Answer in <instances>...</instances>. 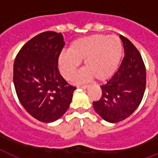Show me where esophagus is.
Listing matches in <instances>:
<instances>
[{
    "instance_id": "obj_1",
    "label": "esophagus",
    "mask_w": 158,
    "mask_h": 158,
    "mask_svg": "<svg viewBox=\"0 0 158 158\" xmlns=\"http://www.w3.org/2000/svg\"><path fill=\"white\" fill-rule=\"evenodd\" d=\"M78 88H81V89H87L88 88V85L85 84V85H79V86H77Z\"/></svg>"
}]
</instances>
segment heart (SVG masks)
<instances>
[{"label": "heart", "instance_id": "1", "mask_svg": "<svg viewBox=\"0 0 158 158\" xmlns=\"http://www.w3.org/2000/svg\"><path fill=\"white\" fill-rule=\"evenodd\" d=\"M122 53V43L118 36L94 34L73 41L67 53L60 55L57 64L62 76L71 80L78 71L79 62L84 61L86 69L75 81H85L93 77L104 81L117 69Z\"/></svg>", "mask_w": 158, "mask_h": 158}]
</instances>
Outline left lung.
Segmentation results:
<instances>
[{"mask_svg": "<svg viewBox=\"0 0 158 158\" xmlns=\"http://www.w3.org/2000/svg\"><path fill=\"white\" fill-rule=\"evenodd\" d=\"M120 38L125 56L111 79L100 86L101 98L93 102L95 111L110 123L129 117L139 106L146 88V68L139 52L128 38Z\"/></svg>", "mask_w": 158, "mask_h": 158, "instance_id": "1", "label": "left lung"}]
</instances>
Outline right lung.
I'll return each mask as SVG.
<instances>
[{
	"label": "right lung",
	"instance_id": "right-lung-1",
	"mask_svg": "<svg viewBox=\"0 0 158 158\" xmlns=\"http://www.w3.org/2000/svg\"><path fill=\"white\" fill-rule=\"evenodd\" d=\"M64 46L61 33L43 32L27 42L15 60L13 81L19 100L42 122H53L61 117L76 89L58 69L57 60Z\"/></svg>",
	"mask_w": 158,
	"mask_h": 158
}]
</instances>
